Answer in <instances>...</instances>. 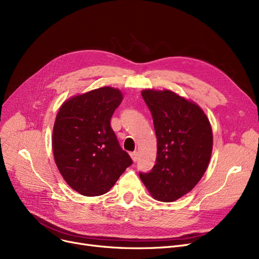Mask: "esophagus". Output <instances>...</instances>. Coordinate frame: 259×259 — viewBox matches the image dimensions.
<instances>
[{
	"label": "esophagus",
	"mask_w": 259,
	"mask_h": 259,
	"mask_svg": "<svg viewBox=\"0 0 259 259\" xmlns=\"http://www.w3.org/2000/svg\"><path fill=\"white\" fill-rule=\"evenodd\" d=\"M130 156H131V158H132L133 161H137V160L139 159V153H138V151L131 152V153H130Z\"/></svg>",
	"instance_id": "esophagus-1"
}]
</instances>
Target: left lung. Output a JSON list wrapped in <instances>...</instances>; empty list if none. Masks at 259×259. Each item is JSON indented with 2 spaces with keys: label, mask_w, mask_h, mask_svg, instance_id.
<instances>
[{
  "label": "left lung",
  "mask_w": 259,
  "mask_h": 259,
  "mask_svg": "<svg viewBox=\"0 0 259 259\" xmlns=\"http://www.w3.org/2000/svg\"><path fill=\"white\" fill-rule=\"evenodd\" d=\"M142 97L152 114L157 155L152 170L140 178L155 199L174 201L191 191L208 168L210 121L199 106L172 91L147 89Z\"/></svg>",
  "instance_id": "left-lung-1"
}]
</instances>
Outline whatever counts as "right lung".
<instances>
[{
	"label": "right lung",
	"instance_id": "obj_1",
	"mask_svg": "<svg viewBox=\"0 0 259 259\" xmlns=\"http://www.w3.org/2000/svg\"><path fill=\"white\" fill-rule=\"evenodd\" d=\"M122 101L118 89L102 87L66 101L52 133L54 160L65 182L85 196L107 193L132 165L110 126Z\"/></svg>",
	"mask_w": 259,
	"mask_h": 259
}]
</instances>
